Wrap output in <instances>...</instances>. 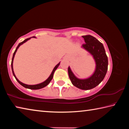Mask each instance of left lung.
<instances>
[{"label":"left lung","instance_id":"1","mask_svg":"<svg viewBox=\"0 0 129 129\" xmlns=\"http://www.w3.org/2000/svg\"><path fill=\"white\" fill-rule=\"evenodd\" d=\"M85 44L81 47L92 56L95 63V68L93 73L86 78H79L76 77L69 66L68 75L74 86L82 90L93 89L101 83L108 71V59L102 44L91 35L82 36Z\"/></svg>","mask_w":129,"mask_h":129}]
</instances>
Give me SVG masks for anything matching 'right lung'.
Wrapping results in <instances>:
<instances>
[{
	"instance_id": "right-lung-1",
	"label": "right lung",
	"mask_w": 129,
	"mask_h": 129,
	"mask_svg": "<svg viewBox=\"0 0 129 129\" xmlns=\"http://www.w3.org/2000/svg\"><path fill=\"white\" fill-rule=\"evenodd\" d=\"M35 38L36 37L35 36H33V37H31V38H28V39H25V40H24L23 41H22V42H21V43H19V45H17V47H16V49H15V51L14 52V54H13V57H12V62H11V68H12V71L13 75L14 76V77H15V78H16V80H17V81L18 82L19 84L21 85H22L23 87H24V88H28V89H32V90H37V89H40L44 88V87L47 86L49 84V82H51V81L52 80V78H53V74L54 73V72H55V71L57 69V68L58 67V66H59V65L60 64V62L59 63H58V64H57L55 67H54V68L53 69V71H52V72L51 74L49 76V77L46 80L44 81L43 82L40 83V84H36V85H27V84H24V83L20 81H19L18 79H17V78L16 77V76H15V75L14 71V68H13V61H14V57H15V54H16V52H17V50L18 49L19 47H20L21 45L23 44L24 43H25L26 41H27L28 40H30V39H31V38Z\"/></svg>"
}]
</instances>
